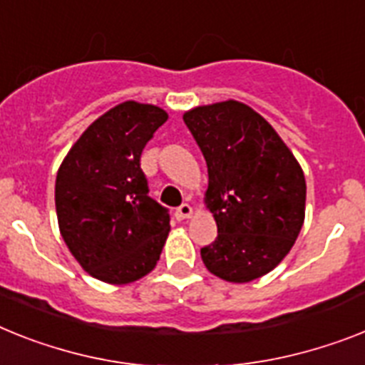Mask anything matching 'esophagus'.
<instances>
[{
  "label": "esophagus",
  "instance_id": "esophagus-1",
  "mask_svg": "<svg viewBox=\"0 0 365 365\" xmlns=\"http://www.w3.org/2000/svg\"><path fill=\"white\" fill-rule=\"evenodd\" d=\"M174 215H176L178 220L189 219V217L192 215V207L189 206V204H182V206H180L176 211H174Z\"/></svg>",
  "mask_w": 365,
  "mask_h": 365
}]
</instances>
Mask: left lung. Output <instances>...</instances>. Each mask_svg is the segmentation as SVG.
I'll return each mask as SVG.
<instances>
[{
	"instance_id": "8db88e82",
	"label": "left lung",
	"mask_w": 365,
	"mask_h": 365,
	"mask_svg": "<svg viewBox=\"0 0 365 365\" xmlns=\"http://www.w3.org/2000/svg\"><path fill=\"white\" fill-rule=\"evenodd\" d=\"M183 122L207 165L206 204L217 237L200 256L226 282L256 280L292 250L304 222L306 182L262 115L235 100L195 107Z\"/></svg>"
}]
</instances>
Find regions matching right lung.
I'll return each instance as SVG.
<instances>
[{
    "label": "right lung",
    "instance_id": "add662e5",
    "mask_svg": "<svg viewBox=\"0 0 365 365\" xmlns=\"http://www.w3.org/2000/svg\"><path fill=\"white\" fill-rule=\"evenodd\" d=\"M168 115L124 102L88 125L55 180L64 243L79 265L107 284H130L155 267L170 230L168 210L148 197L140 154Z\"/></svg>",
    "mask_w": 365,
    "mask_h": 365
}]
</instances>
